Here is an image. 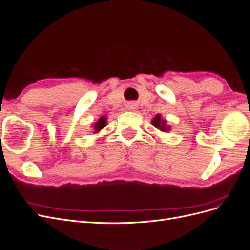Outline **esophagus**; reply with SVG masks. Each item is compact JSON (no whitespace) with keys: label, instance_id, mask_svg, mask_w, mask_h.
Wrapping results in <instances>:
<instances>
[{"label":"esophagus","instance_id":"obj_1","mask_svg":"<svg viewBox=\"0 0 250 250\" xmlns=\"http://www.w3.org/2000/svg\"><path fill=\"white\" fill-rule=\"evenodd\" d=\"M127 109H129V110L135 109V104L134 103H128L127 104Z\"/></svg>","mask_w":250,"mask_h":250}]
</instances>
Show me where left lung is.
I'll return each instance as SVG.
<instances>
[{
	"label": "left lung",
	"mask_w": 250,
	"mask_h": 250,
	"mask_svg": "<svg viewBox=\"0 0 250 250\" xmlns=\"http://www.w3.org/2000/svg\"><path fill=\"white\" fill-rule=\"evenodd\" d=\"M151 124H152L156 129L163 132H169L171 130V126L167 124V120L163 119V117L160 115V113L151 120Z\"/></svg>",
	"instance_id": "obj_1"
}]
</instances>
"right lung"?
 Returning a JSON list of instances; mask_svg holds the SVG:
<instances>
[{"label":"right lung","mask_w":250,"mask_h":250,"mask_svg":"<svg viewBox=\"0 0 250 250\" xmlns=\"http://www.w3.org/2000/svg\"><path fill=\"white\" fill-rule=\"evenodd\" d=\"M106 125H107V117H105V116L100 117L97 122L92 124V128L94 129V133L96 134L99 131H101Z\"/></svg>","instance_id":"obj_1"}]
</instances>
